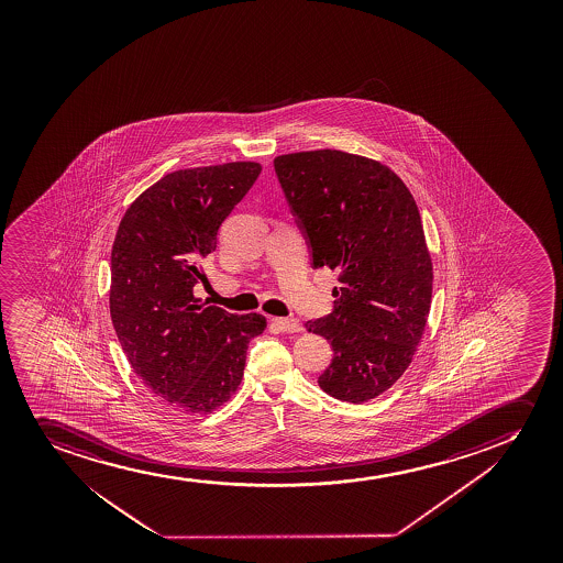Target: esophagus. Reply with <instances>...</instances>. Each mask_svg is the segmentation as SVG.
<instances>
[{"label": "esophagus", "mask_w": 563, "mask_h": 563, "mask_svg": "<svg viewBox=\"0 0 563 563\" xmlns=\"http://www.w3.org/2000/svg\"><path fill=\"white\" fill-rule=\"evenodd\" d=\"M272 327L278 329L279 332H300L302 323L297 319H284V317H272Z\"/></svg>", "instance_id": "1"}]
</instances>
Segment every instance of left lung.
<instances>
[{
	"mask_svg": "<svg viewBox=\"0 0 563 563\" xmlns=\"http://www.w3.org/2000/svg\"><path fill=\"white\" fill-rule=\"evenodd\" d=\"M274 168L311 265L340 271L334 310L306 323L334 351L317 383L336 400H372L408 369L430 313L432 257L417 202L387 165L342 150L278 155Z\"/></svg>",
	"mask_w": 563,
	"mask_h": 563,
	"instance_id": "obj_1",
	"label": "left lung"
}]
</instances>
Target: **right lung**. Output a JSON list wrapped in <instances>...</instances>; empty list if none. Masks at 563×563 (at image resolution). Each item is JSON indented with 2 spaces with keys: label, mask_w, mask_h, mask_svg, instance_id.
<instances>
[{
  "label": "right lung",
  "mask_w": 563,
  "mask_h": 563,
  "mask_svg": "<svg viewBox=\"0 0 563 563\" xmlns=\"http://www.w3.org/2000/svg\"><path fill=\"white\" fill-rule=\"evenodd\" d=\"M261 165L233 162L163 176L123 213L110 253V317L131 368L181 413L208 415L236 393L261 313L197 305L220 225Z\"/></svg>",
  "instance_id": "1"
}]
</instances>
